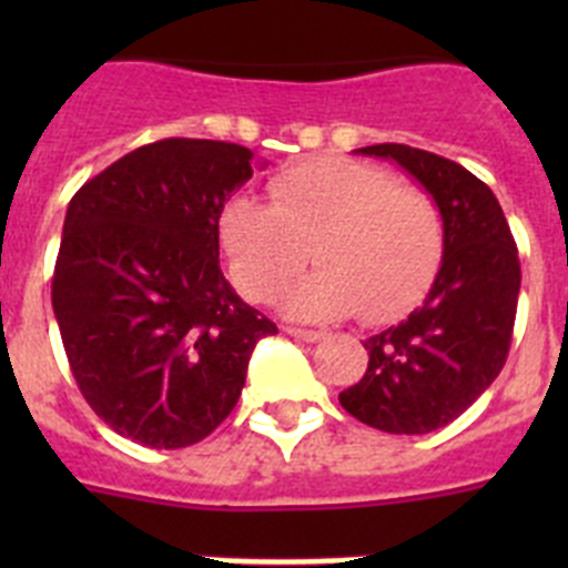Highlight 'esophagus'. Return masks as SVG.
I'll use <instances>...</instances> for the list:
<instances>
[{"label": "esophagus", "mask_w": 568, "mask_h": 568, "mask_svg": "<svg viewBox=\"0 0 568 568\" xmlns=\"http://www.w3.org/2000/svg\"><path fill=\"white\" fill-rule=\"evenodd\" d=\"M284 333L290 335V338H298V341H307V344H315V341L324 338V333H318V329H298V327H287Z\"/></svg>", "instance_id": "34e87169"}]
</instances>
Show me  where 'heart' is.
I'll return each mask as SVG.
<instances>
[{"label":"heart","mask_w":568,"mask_h":568,"mask_svg":"<svg viewBox=\"0 0 568 568\" xmlns=\"http://www.w3.org/2000/svg\"><path fill=\"white\" fill-rule=\"evenodd\" d=\"M273 204L233 195L219 215L230 278L250 301L298 273L307 247L321 264L275 295L281 313L329 321L361 313L386 324L426 295L444 255L435 202L378 164L321 155L281 170Z\"/></svg>","instance_id":"1"}]
</instances>
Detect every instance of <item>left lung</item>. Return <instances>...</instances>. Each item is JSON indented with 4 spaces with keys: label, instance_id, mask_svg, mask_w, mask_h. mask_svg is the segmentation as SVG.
I'll list each match as a JSON object with an SVG mask.
<instances>
[{
    "label": "left lung",
    "instance_id": "obj_1",
    "mask_svg": "<svg viewBox=\"0 0 568 568\" xmlns=\"http://www.w3.org/2000/svg\"><path fill=\"white\" fill-rule=\"evenodd\" d=\"M433 195L444 222V258L424 304L366 338L364 378L338 395L361 424L426 435L469 409L498 378L509 353L520 261L498 199L478 175L409 144H373Z\"/></svg>",
    "mask_w": 568,
    "mask_h": 568
}]
</instances>
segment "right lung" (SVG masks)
<instances>
[{"label": "right lung", "instance_id": "right-lung-1", "mask_svg": "<svg viewBox=\"0 0 568 568\" xmlns=\"http://www.w3.org/2000/svg\"><path fill=\"white\" fill-rule=\"evenodd\" d=\"M253 168L241 144L164 139L70 199L53 315L84 400L135 444L207 438L239 404L255 344L278 333L219 264V215Z\"/></svg>", "mask_w": 568, "mask_h": 568}]
</instances>
